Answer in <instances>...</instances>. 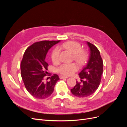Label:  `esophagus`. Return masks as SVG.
Returning a JSON list of instances; mask_svg holds the SVG:
<instances>
[{"instance_id": "esophagus-1", "label": "esophagus", "mask_w": 127, "mask_h": 127, "mask_svg": "<svg viewBox=\"0 0 127 127\" xmlns=\"http://www.w3.org/2000/svg\"><path fill=\"white\" fill-rule=\"evenodd\" d=\"M59 77H60V79H64V78H68L67 77H65V76H62V75H60Z\"/></svg>"}]
</instances>
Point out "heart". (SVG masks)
Here are the masks:
<instances>
[{"instance_id":"obj_1","label":"heart","mask_w":127,"mask_h":127,"mask_svg":"<svg viewBox=\"0 0 127 127\" xmlns=\"http://www.w3.org/2000/svg\"><path fill=\"white\" fill-rule=\"evenodd\" d=\"M60 48L65 49L74 54V59L80 64H83L85 60V55L82 51V46L75 41H68L64 42L60 46ZM60 50L58 47L53 50L51 58L53 63H57L60 60ZM78 66L76 63L63 64L57 67V72L64 76H69L78 69Z\"/></svg>"}]
</instances>
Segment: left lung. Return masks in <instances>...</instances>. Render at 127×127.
<instances>
[{
    "instance_id": "1",
    "label": "left lung",
    "mask_w": 127,
    "mask_h": 127,
    "mask_svg": "<svg viewBox=\"0 0 127 127\" xmlns=\"http://www.w3.org/2000/svg\"><path fill=\"white\" fill-rule=\"evenodd\" d=\"M90 48V57L86 66L79 74L80 82L71 89L73 95L79 97H87L93 94L100 84L103 73V60L98 49L87 42Z\"/></svg>"
}]
</instances>
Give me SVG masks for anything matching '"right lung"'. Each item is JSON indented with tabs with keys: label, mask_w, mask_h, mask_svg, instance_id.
Instances as JSON below:
<instances>
[{
	"label": "right lung",
	"mask_w": 127,
	"mask_h": 127,
	"mask_svg": "<svg viewBox=\"0 0 127 127\" xmlns=\"http://www.w3.org/2000/svg\"><path fill=\"white\" fill-rule=\"evenodd\" d=\"M58 41H42L33 43L25 50L21 64V76L26 89L33 97L46 98L50 96L59 76L54 74L45 81L48 64L45 61L49 50ZM50 77L48 78V79Z\"/></svg>",
	"instance_id": "obj_1"
}]
</instances>
